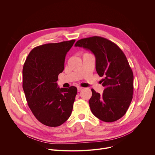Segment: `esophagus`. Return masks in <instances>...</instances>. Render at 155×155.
Segmentation results:
<instances>
[{
	"instance_id": "34e87169",
	"label": "esophagus",
	"mask_w": 155,
	"mask_h": 155,
	"mask_svg": "<svg viewBox=\"0 0 155 155\" xmlns=\"http://www.w3.org/2000/svg\"><path fill=\"white\" fill-rule=\"evenodd\" d=\"M82 89H83L82 87H80V86H78L77 87V91H78V92H80Z\"/></svg>"
}]
</instances>
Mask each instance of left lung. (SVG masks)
<instances>
[{"label":"left lung","mask_w":155,"mask_h":155,"mask_svg":"<svg viewBox=\"0 0 155 155\" xmlns=\"http://www.w3.org/2000/svg\"><path fill=\"white\" fill-rule=\"evenodd\" d=\"M75 46L94 54L96 71L104 77L102 94L91 89L89 104L93 114L105 122L119 120L127 112L134 90V75L125 54L115 43L99 36L80 39Z\"/></svg>","instance_id":"left-lung-1"}]
</instances>
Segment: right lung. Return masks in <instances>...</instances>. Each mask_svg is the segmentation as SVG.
Segmentation results:
<instances>
[{
	"label": "right lung",
	"instance_id": "obj_1",
	"mask_svg": "<svg viewBox=\"0 0 155 155\" xmlns=\"http://www.w3.org/2000/svg\"><path fill=\"white\" fill-rule=\"evenodd\" d=\"M75 40L48 43L29 53L23 69V88L28 104L42 124L57 127L70 117L77 89L58 87V75L64 71L65 55Z\"/></svg>",
	"mask_w": 155,
	"mask_h": 155
}]
</instances>
